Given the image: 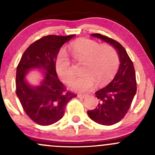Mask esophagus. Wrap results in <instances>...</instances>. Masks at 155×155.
I'll return each mask as SVG.
<instances>
[{
  "instance_id": "1",
  "label": "esophagus",
  "mask_w": 155,
  "mask_h": 155,
  "mask_svg": "<svg viewBox=\"0 0 155 155\" xmlns=\"http://www.w3.org/2000/svg\"><path fill=\"white\" fill-rule=\"evenodd\" d=\"M78 97L81 98V99H84V98L86 97V95H83V94H78Z\"/></svg>"
}]
</instances>
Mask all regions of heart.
<instances>
[{"mask_svg": "<svg viewBox=\"0 0 155 155\" xmlns=\"http://www.w3.org/2000/svg\"><path fill=\"white\" fill-rule=\"evenodd\" d=\"M73 58L84 61L82 71L85 73L75 79L71 88L78 92L92 90L98 82L102 85L115 75L118 66L116 50L108 44L100 45L90 39H82L70 45ZM55 69L58 76L66 83H70L75 77V70L66 51L61 50L55 60Z\"/></svg>", "mask_w": 155, "mask_h": 155, "instance_id": "obj_1", "label": "heart"}]
</instances>
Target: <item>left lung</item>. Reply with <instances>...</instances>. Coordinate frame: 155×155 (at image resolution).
Masks as SVG:
<instances>
[{
    "instance_id": "1",
    "label": "left lung",
    "mask_w": 155,
    "mask_h": 155,
    "mask_svg": "<svg viewBox=\"0 0 155 155\" xmlns=\"http://www.w3.org/2000/svg\"><path fill=\"white\" fill-rule=\"evenodd\" d=\"M91 36L112 45L119 58V68L112 82L95 92L101 101L97 107L87 111L89 118L97 124L112 125L124 118L137 93L135 70L126 50L118 42L100 34Z\"/></svg>"
}]
</instances>
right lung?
<instances>
[{
  "mask_svg": "<svg viewBox=\"0 0 155 155\" xmlns=\"http://www.w3.org/2000/svg\"><path fill=\"white\" fill-rule=\"evenodd\" d=\"M75 35H48L33 43L25 51L16 69V95L28 116L36 124L47 126L64 115L68 103L76 94L66 90L58 78L55 60L60 48ZM43 71L40 86L33 87L26 80L29 70Z\"/></svg>",
  "mask_w": 155,
  "mask_h": 155,
  "instance_id": "1",
  "label": "right lung"
}]
</instances>
